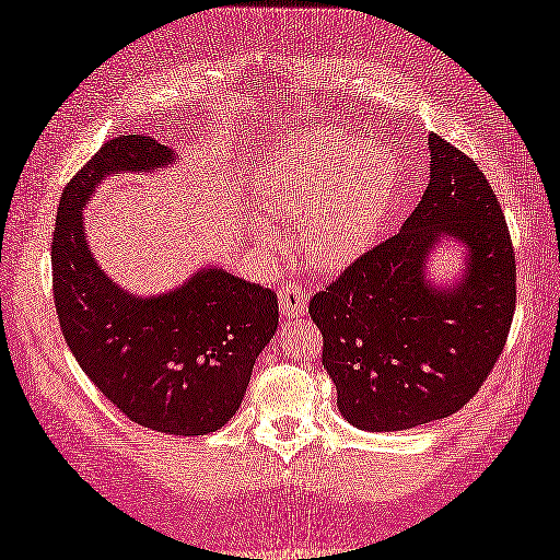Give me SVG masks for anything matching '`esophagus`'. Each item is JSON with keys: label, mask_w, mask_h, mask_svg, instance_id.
Wrapping results in <instances>:
<instances>
[{"label": "esophagus", "mask_w": 560, "mask_h": 560, "mask_svg": "<svg viewBox=\"0 0 560 560\" xmlns=\"http://www.w3.org/2000/svg\"><path fill=\"white\" fill-rule=\"evenodd\" d=\"M278 300H280V314L282 316H302L306 314V296H304V288L296 282H282L280 284V292H278Z\"/></svg>", "instance_id": "esophagus-1"}]
</instances>
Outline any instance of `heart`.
<instances>
[{
	"label": "heart",
	"instance_id": "b5f03b06",
	"mask_svg": "<svg viewBox=\"0 0 560 560\" xmlns=\"http://www.w3.org/2000/svg\"><path fill=\"white\" fill-rule=\"evenodd\" d=\"M396 186L394 159L343 130H316L284 140L260 176V202L302 222L312 264L343 270L370 248ZM276 244L266 222L254 230Z\"/></svg>",
	"mask_w": 560,
	"mask_h": 560
}]
</instances>
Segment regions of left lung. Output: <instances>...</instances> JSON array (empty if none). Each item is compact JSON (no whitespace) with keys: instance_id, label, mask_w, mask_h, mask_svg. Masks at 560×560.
<instances>
[{"instance_id":"left-lung-1","label":"left lung","mask_w":560,"mask_h":560,"mask_svg":"<svg viewBox=\"0 0 560 560\" xmlns=\"http://www.w3.org/2000/svg\"><path fill=\"white\" fill-rule=\"evenodd\" d=\"M430 184L401 232L376 244L310 300L322 362L348 423L370 432L425 425L464 408L505 348L517 300L515 248L493 188L432 132ZM447 233L470 250L459 285L424 282Z\"/></svg>"}]
</instances>
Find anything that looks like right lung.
Wrapping results in <instances>:
<instances>
[{"mask_svg":"<svg viewBox=\"0 0 560 560\" xmlns=\"http://www.w3.org/2000/svg\"><path fill=\"white\" fill-rule=\"evenodd\" d=\"M174 162L152 137H113L67 184L52 232V296L79 368L132 423L166 435H208L246 394L258 352L278 328V294L208 268L184 288L137 300L91 258L82 208L118 171Z\"/></svg>","mask_w":560,"mask_h":560,"instance_id":"add662e5","label":"right lung"}]
</instances>
